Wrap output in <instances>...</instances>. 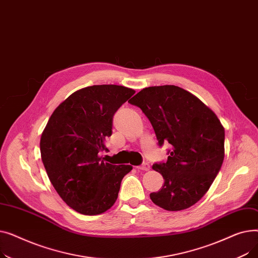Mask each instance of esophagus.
<instances>
[{"label":"esophagus","mask_w":258,"mask_h":258,"mask_svg":"<svg viewBox=\"0 0 258 258\" xmlns=\"http://www.w3.org/2000/svg\"><path fill=\"white\" fill-rule=\"evenodd\" d=\"M139 170H144V171H147V170H150L151 169V165L148 164V163H143L141 166H138L137 167Z\"/></svg>","instance_id":"esophagus-1"}]
</instances>
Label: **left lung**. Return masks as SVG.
Returning <instances> with one entry per match:
<instances>
[{
  "label": "left lung",
  "instance_id": "left-lung-1",
  "mask_svg": "<svg viewBox=\"0 0 258 258\" xmlns=\"http://www.w3.org/2000/svg\"><path fill=\"white\" fill-rule=\"evenodd\" d=\"M151 121L159 145L171 144L165 163H156L164 185L151 194L168 211L195 205L208 191L225 157V130L213 111L177 86L148 87L128 101Z\"/></svg>",
  "mask_w": 258,
  "mask_h": 258
}]
</instances>
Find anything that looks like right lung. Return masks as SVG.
I'll use <instances>...</instances> for the list:
<instances>
[{
	"mask_svg": "<svg viewBox=\"0 0 258 258\" xmlns=\"http://www.w3.org/2000/svg\"><path fill=\"white\" fill-rule=\"evenodd\" d=\"M135 94L133 89L100 85L80 89L52 113L40 137V156L53 187L66 204L85 215L110 209L121 181L133 167L113 165L106 150L113 116Z\"/></svg>",
	"mask_w": 258,
	"mask_h": 258,
	"instance_id": "add662e5",
	"label": "right lung"
}]
</instances>
